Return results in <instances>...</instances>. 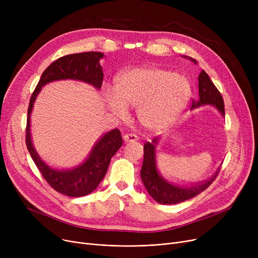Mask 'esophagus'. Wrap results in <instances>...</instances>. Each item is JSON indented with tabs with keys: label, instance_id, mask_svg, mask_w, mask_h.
<instances>
[{
	"label": "esophagus",
	"instance_id": "34e87169",
	"mask_svg": "<svg viewBox=\"0 0 258 258\" xmlns=\"http://www.w3.org/2000/svg\"><path fill=\"white\" fill-rule=\"evenodd\" d=\"M138 140V136L135 134H126L123 136L124 142H136Z\"/></svg>",
	"mask_w": 258,
	"mask_h": 258
}]
</instances>
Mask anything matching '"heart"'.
<instances>
[{"mask_svg": "<svg viewBox=\"0 0 258 258\" xmlns=\"http://www.w3.org/2000/svg\"><path fill=\"white\" fill-rule=\"evenodd\" d=\"M192 96V85L185 75L162 67L145 66L120 72L114 92L104 91L107 107L118 117L136 107L139 124L148 133L163 134L185 111Z\"/></svg>", "mask_w": 258, "mask_h": 258, "instance_id": "obj_1", "label": "heart"}]
</instances>
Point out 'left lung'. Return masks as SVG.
<instances>
[{"instance_id":"left-lung-1","label":"left lung","mask_w":258,"mask_h":258,"mask_svg":"<svg viewBox=\"0 0 258 258\" xmlns=\"http://www.w3.org/2000/svg\"><path fill=\"white\" fill-rule=\"evenodd\" d=\"M183 57L198 63L197 60L191 57L185 55H183ZM199 100L192 101L191 110L198 108L201 105H212L223 117H225V107L222 95L204 70L199 75ZM158 142L159 138H155L152 142L144 144V157L140 174L148 195L160 204H178V203L192 199L209 187L218 175L220 168L207 180L195 184L180 185L169 182L162 177V174L158 170L156 159V146Z\"/></svg>"}]
</instances>
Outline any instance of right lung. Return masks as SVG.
<instances>
[{"mask_svg":"<svg viewBox=\"0 0 258 258\" xmlns=\"http://www.w3.org/2000/svg\"><path fill=\"white\" fill-rule=\"evenodd\" d=\"M104 56L101 52H84L66 55L52 62L40 76L32 94L27 115L26 145L38 170L45 180L56 191L68 197H84L97 188L104 178L111 159L122 146L120 131L114 128L103 134L92 147L87 159L79 165L70 169H58L48 165L37 154L30 132V118L37 95L42 88L53 81L79 80L100 90L103 72L100 59Z\"/></svg>","mask_w":258,"mask_h":258,"instance_id":"1","label":"right lung"}]
</instances>
